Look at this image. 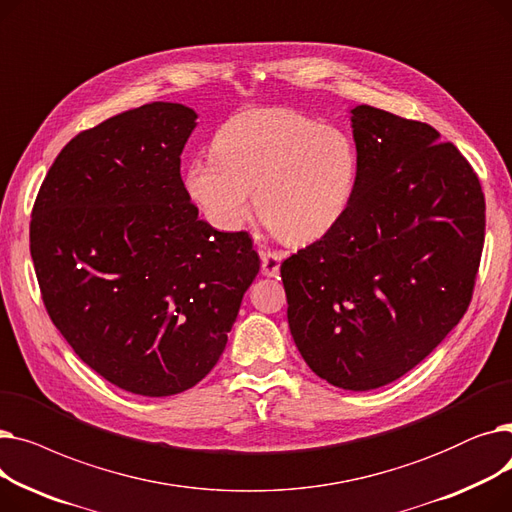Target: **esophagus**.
I'll use <instances>...</instances> for the list:
<instances>
[{
  "label": "esophagus",
  "instance_id": "1",
  "mask_svg": "<svg viewBox=\"0 0 512 512\" xmlns=\"http://www.w3.org/2000/svg\"><path fill=\"white\" fill-rule=\"evenodd\" d=\"M280 263H282V255L276 251H263L261 253V272L267 278H274L280 274Z\"/></svg>",
  "mask_w": 512,
  "mask_h": 512
}]
</instances>
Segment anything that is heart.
<instances>
[{"label": "heart", "mask_w": 512, "mask_h": 512, "mask_svg": "<svg viewBox=\"0 0 512 512\" xmlns=\"http://www.w3.org/2000/svg\"><path fill=\"white\" fill-rule=\"evenodd\" d=\"M359 149L351 134L286 107L240 112L213 137V155L184 174L191 201L218 230H238L255 209L267 228L294 240L326 236L351 207Z\"/></svg>", "instance_id": "1"}]
</instances>
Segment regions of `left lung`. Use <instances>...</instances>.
Returning a JSON list of instances; mask_svg holds the SVG:
<instances>
[{"label": "left lung", "mask_w": 512, "mask_h": 512, "mask_svg": "<svg viewBox=\"0 0 512 512\" xmlns=\"http://www.w3.org/2000/svg\"><path fill=\"white\" fill-rule=\"evenodd\" d=\"M359 182L344 218L288 257V326L321 380L365 392L411 371L465 315L486 234L469 161L440 132L357 105Z\"/></svg>", "instance_id": "obj_1"}]
</instances>
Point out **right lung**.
I'll return each mask as SVG.
<instances>
[{
	"instance_id": "obj_1",
	"label": "right lung",
	"mask_w": 512,
	"mask_h": 512,
	"mask_svg": "<svg viewBox=\"0 0 512 512\" xmlns=\"http://www.w3.org/2000/svg\"><path fill=\"white\" fill-rule=\"evenodd\" d=\"M195 120L153 101L83 130L33 207L31 257L53 326L101 378L141 396L205 378L259 272L251 236L211 228L186 193L180 155Z\"/></svg>"
}]
</instances>
